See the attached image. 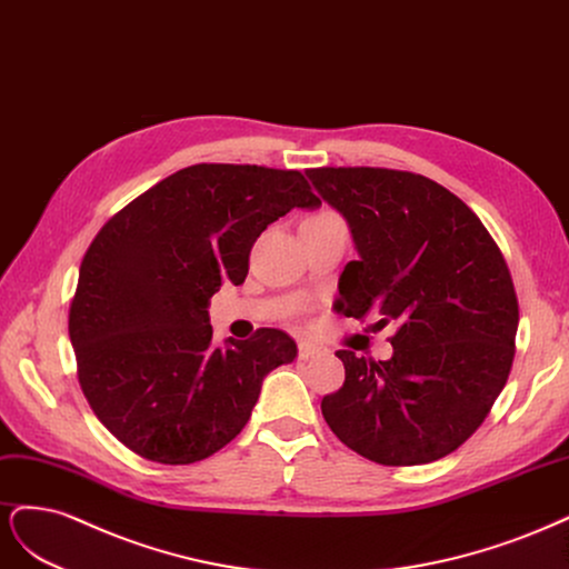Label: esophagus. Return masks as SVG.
<instances>
[{
	"label": "esophagus",
	"instance_id": "obj_1",
	"mask_svg": "<svg viewBox=\"0 0 569 569\" xmlns=\"http://www.w3.org/2000/svg\"><path fill=\"white\" fill-rule=\"evenodd\" d=\"M323 350L319 345H315V342H309V340H300L298 342V357L300 359H315V357H319Z\"/></svg>",
	"mask_w": 569,
	"mask_h": 569
}]
</instances>
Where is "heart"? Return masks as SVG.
<instances>
[{
  "mask_svg": "<svg viewBox=\"0 0 569 569\" xmlns=\"http://www.w3.org/2000/svg\"><path fill=\"white\" fill-rule=\"evenodd\" d=\"M317 214H336V212H331V210H321V212H317Z\"/></svg>",
  "mask_w": 569,
  "mask_h": 569,
  "instance_id": "heart-1",
  "label": "heart"
}]
</instances>
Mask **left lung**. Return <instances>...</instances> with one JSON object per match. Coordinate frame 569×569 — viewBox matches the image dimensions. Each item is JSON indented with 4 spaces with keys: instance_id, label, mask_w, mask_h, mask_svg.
Here are the masks:
<instances>
[{
    "instance_id": "1",
    "label": "left lung",
    "mask_w": 569,
    "mask_h": 569,
    "mask_svg": "<svg viewBox=\"0 0 569 569\" xmlns=\"http://www.w3.org/2000/svg\"><path fill=\"white\" fill-rule=\"evenodd\" d=\"M352 229L345 317L397 326L388 361L338 350L345 382L321 399L342 445L382 466L432 463L482 426L508 380L520 321L503 252L461 198L388 168H315Z\"/></svg>"
}]
</instances>
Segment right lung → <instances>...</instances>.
<instances>
[{"instance_id":"1","label":"right lung","mask_w":569,"mask_h":569,"mask_svg":"<svg viewBox=\"0 0 569 569\" xmlns=\"http://www.w3.org/2000/svg\"><path fill=\"white\" fill-rule=\"evenodd\" d=\"M298 170L200 162L116 212L87 248L68 333L91 411L149 461L189 466L241 432L262 380L298 355L279 328L212 347L208 302L248 277L258 236L317 208Z\"/></svg>"}]
</instances>
